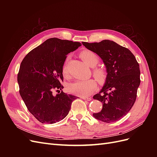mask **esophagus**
<instances>
[{"mask_svg":"<svg viewBox=\"0 0 157 157\" xmlns=\"http://www.w3.org/2000/svg\"><path fill=\"white\" fill-rule=\"evenodd\" d=\"M82 99H83L84 100H86V101H90L92 99V98L90 97H82Z\"/></svg>","mask_w":157,"mask_h":157,"instance_id":"obj_1","label":"esophagus"}]
</instances>
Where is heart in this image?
<instances>
[{"mask_svg": "<svg viewBox=\"0 0 157 157\" xmlns=\"http://www.w3.org/2000/svg\"><path fill=\"white\" fill-rule=\"evenodd\" d=\"M80 56L84 61L90 67H95L99 61V56L93 51L89 50H82L80 53ZM62 72L64 75H67V63H65ZM93 75L99 83H105L107 78V71L100 67L93 69ZM97 88V82L94 79L87 80H77L69 85L68 91L79 96H86L92 94Z\"/></svg>", "mask_w": 157, "mask_h": 157, "instance_id": "1", "label": "heart"}]
</instances>
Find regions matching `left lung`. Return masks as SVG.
Segmentation results:
<instances>
[{
  "label": "left lung",
  "mask_w": 157,
  "mask_h": 157,
  "mask_svg": "<svg viewBox=\"0 0 157 157\" xmlns=\"http://www.w3.org/2000/svg\"><path fill=\"white\" fill-rule=\"evenodd\" d=\"M82 44L100 57L107 73L105 85L93 97L102 102L103 107L100 112L93 113V116L107 123L119 121L136 101L140 84L139 63L130 50L113 41L82 42Z\"/></svg>",
  "instance_id": "8db88e82"
}]
</instances>
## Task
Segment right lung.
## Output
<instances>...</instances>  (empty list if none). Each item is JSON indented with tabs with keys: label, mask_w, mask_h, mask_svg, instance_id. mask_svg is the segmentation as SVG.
<instances>
[{
	"label": "right lung",
	"mask_w": 157,
	"mask_h": 157,
	"mask_svg": "<svg viewBox=\"0 0 157 157\" xmlns=\"http://www.w3.org/2000/svg\"><path fill=\"white\" fill-rule=\"evenodd\" d=\"M80 46L78 42L51 38L22 60L17 74L20 94L39 122L53 124L68 115L77 98L63 92L62 69L67 55ZM54 90L58 94L53 95Z\"/></svg>",
	"instance_id": "1"
}]
</instances>
